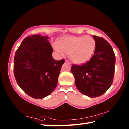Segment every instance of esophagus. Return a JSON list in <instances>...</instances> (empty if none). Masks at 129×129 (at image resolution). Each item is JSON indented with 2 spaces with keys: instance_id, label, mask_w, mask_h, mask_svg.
Segmentation results:
<instances>
[{
  "instance_id": "obj_1",
  "label": "esophagus",
  "mask_w": 129,
  "mask_h": 129,
  "mask_svg": "<svg viewBox=\"0 0 129 129\" xmlns=\"http://www.w3.org/2000/svg\"><path fill=\"white\" fill-rule=\"evenodd\" d=\"M65 62H69V64H70V62H69V61H68V60H65Z\"/></svg>"
}]
</instances>
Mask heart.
I'll return each mask as SVG.
<instances>
[{"label": "heart", "instance_id": "heart-1", "mask_svg": "<svg viewBox=\"0 0 129 129\" xmlns=\"http://www.w3.org/2000/svg\"><path fill=\"white\" fill-rule=\"evenodd\" d=\"M60 54L69 53V57L76 64H83L90 59L95 48V41L91 36H67L54 45Z\"/></svg>", "mask_w": 129, "mask_h": 129}]
</instances>
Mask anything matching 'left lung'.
<instances>
[{
  "instance_id": "left-lung-1",
  "label": "left lung",
  "mask_w": 129,
  "mask_h": 129,
  "mask_svg": "<svg viewBox=\"0 0 129 129\" xmlns=\"http://www.w3.org/2000/svg\"><path fill=\"white\" fill-rule=\"evenodd\" d=\"M94 54L82 65H73L71 72L80 93L91 98L101 95L110 88L114 75L115 56L110 44L104 39L93 35Z\"/></svg>"
}]
</instances>
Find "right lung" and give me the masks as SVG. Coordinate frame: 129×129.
<instances>
[{"mask_svg":"<svg viewBox=\"0 0 129 129\" xmlns=\"http://www.w3.org/2000/svg\"><path fill=\"white\" fill-rule=\"evenodd\" d=\"M48 36L35 35L23 40L15 53L14 71L20 88L32 98L51 94L57 85L64 60L52 57L53 49Z\"/></svg>","mask_w":129,"mask_h":129,"instance_id":"add662e5","label":"right lung"}]
</instances>
